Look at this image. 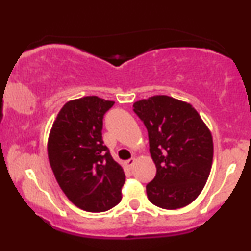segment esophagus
Here are the masks:
<instances>
[{
	"mask_svg": "<svg viewBox=\"0 0 251 251\" xmlns=\"http://www.w3.org/2000/svg\"><path fill=\"white\" fill-rule=\"evenodd\" d=\"M125 164H126V166H127L128 169H132V168H133L134 164H135V158H131V159L126 160Z\"/></svg>",
	"mask_w": 251,
	"mask_h": 251,
	"instance_id": "esophagus-1",
	"label": "esophagus"
}]
</instances>
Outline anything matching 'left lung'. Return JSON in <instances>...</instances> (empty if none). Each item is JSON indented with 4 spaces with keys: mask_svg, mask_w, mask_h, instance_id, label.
<instances>
[{
    "mask_svg": "<svg viewBox=\"0 0 251 251\" xmlns=\"http://www.w3.org/2000/svg\"><path fill=\"white\" fill-rule=\"evenodd\" d=\"M148 128L150 153L157 168L146 185L149 201L175 210L192 203L208 180L214 143L208 126L188 102L154 96L133 103Z\"/></svg>",
    "mask_w": 251,
    "mask_h": 251,
    "instance_id": "obj_1",
    "label": "left lung"
}]
</instances>
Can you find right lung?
<instances>
[{
	"instance_id": "obj_1",
	"label": "right lung",
	"mask_w": 251,
	"mask_h": 251,
	"mask_svg": "<svg viewBox=\"0 0 251 251\" xmlns=\"http://www.w3.org/2000/svg\"><path fill=\"white\" fill-rule=\"evenodd\" d=\"M114 101L96 96L71 100L48 138V158L57 183L74 205L107 211L122 201L125 174L102 140V119Z\"/></svg>"
}]
</instances>
